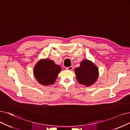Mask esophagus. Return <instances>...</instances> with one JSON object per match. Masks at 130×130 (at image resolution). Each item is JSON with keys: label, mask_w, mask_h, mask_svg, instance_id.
<instances>
[{"label": "esophagus", "mask_w": 130, "mask_h": 130, "mask_svg": "<svg viewBox=\"0 0 130 130\" xmlns=\"http://www.w3.org/2000/svg\"><path fill=\"white\" fill-rule=\"evenodd\" d=\"M66 70H69V71H72L73 70V66H70V67H68V68H66Z\"/></svg>", "instance_id": "esophagus-1"}]
</instances>
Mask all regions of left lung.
Masks as SVG:
<instances>
[{
    "instance_id": "left-lung-1",
    "label": "left lung",
    "mask_w": 130,
    "mask_h": 130,
    "mask_svg": "<svg viewBox=\"0 0 130 130\" xmlns=\"http://www.w3.org/2000/svg\"><path fill=\"white\" fill-rule=\"evenodd\" d=\"M74 71L78 83L87 87L95 84L99 75L98 67L93 61L88 59H84Z\"/></svg>"
}]
</instances>
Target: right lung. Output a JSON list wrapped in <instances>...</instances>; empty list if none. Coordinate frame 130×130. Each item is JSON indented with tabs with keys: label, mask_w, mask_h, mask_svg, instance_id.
<instances>
[{
	"label": "right lung",
	"mask_w": 130,
	"mask_h": 130,
	"mask_svg": "<svg viewBox=\"0 0 130 130\" xmlns=\"http://www.w3.org/2000/svg\"><path fill=\"white\" fill-rule=\"evenodd\" d=\"M61 71L60 66L49 59H42L34 68V75L38 83L45 86L53 85Z\"/></svg>",
	"instance_id": "1"
}]
</instances>
